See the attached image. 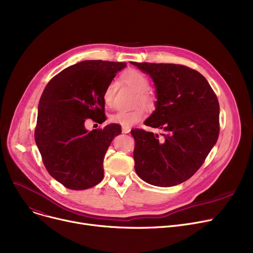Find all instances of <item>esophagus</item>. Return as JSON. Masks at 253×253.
Masks as SVG:
<instances>
[{
    "instance_id": "1",
    "label": "esophagus",
    "mask_w": 253,
    "mask_h": 253,
    "mask_svg": "<svg viewBox=\"0 0 253 253\" xmlns=\"http://www.w3.org/2000/svg\"><path fill=\"white\" fill-rule=\"evenodd\" d=\"M122 132H123V133H129V132H130V127L122 126Z\"/></svg>"
}]
</instances>
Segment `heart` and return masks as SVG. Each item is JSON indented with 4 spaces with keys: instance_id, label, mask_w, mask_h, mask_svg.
I'll return each instance as SVG.
<instances>
[{
    "instance_id": "obj_1",
    "label": "heart",
    "mask_w": 253,
    "mask_h": 253,
    "mask_svg": "<svg viewBox=\"0 0 253 253\" xmlns=\"http://www.w3.org/2000/svg\"><path fill=\"white\" fill-rule=\"evenodd\" d=\"M123 81L138 93V100L143 105H152L153 96L148 92L150 89V81L148 77L137 70H128L122 76ZM116 92V84L109 83L103 90L102 100L106 106H112L114 103V96ZM143 117L141 109L132 111H118L110 117L111 122L117 123L122 126H132Z\"/></svg>"
}]
</instances>
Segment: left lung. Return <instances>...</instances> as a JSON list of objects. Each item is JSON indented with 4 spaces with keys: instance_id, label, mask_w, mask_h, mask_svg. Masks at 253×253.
<instances>
[{
    "instance_id": "left-lung-1",
    "label": "left lung",
    "mask_w": 253,
    "mask_h": 253,
    "mask_svg": "<svg viewBox=\"0 0 253 253\" xmlns=\"http://www.w3.org/2000/svg\"><path fill=\"white\" fill-rule=\"evenodd\" d=\"M131 63L150 75L156 87V110L144 125L162 131L131 130L135 171L150 184L173 187L196 173L217 141V97L207 80L188 66Z\"/></svg>"
}]
</instances>
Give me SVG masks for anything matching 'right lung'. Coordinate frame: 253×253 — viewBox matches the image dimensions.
<instances>
[{
	"mask_svg": "<svg viewBox=\"0 0 253 253\" xmlns=\"http://www.w3.org/2000/svg\"><path fill=\"white\" fill-rule=\"evenodd\" d=\"M126 62L84 60L47 84L38 106L35 140L49 174L71 190H86L103 178V158L118 124L88 131L86 119L105 121L102 93Z\"/></svg>",
	"mask_w": 253,
	"mask_h": 253,
	"instance_id": "1",
	"label": "right lung"
}]
</instances>
